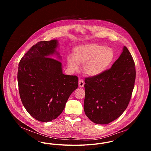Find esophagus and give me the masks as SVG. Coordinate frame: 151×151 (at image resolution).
<instances>
[{"instance_id":"34e87169","label":"esophagus","mask_w":151,"mask_h":151,"mask_svg":"<svg viewBox=\"0 0 151 151\" xmlns=\"http://www.w3.org/2000/svg\"><path fill=\"white\" fill-rule=\"evenodd\" d=\"M84 81H83V80L82 79H79V81H78V84H79V87L82 88L84 86Z\"/></svg>"}]
</instances>
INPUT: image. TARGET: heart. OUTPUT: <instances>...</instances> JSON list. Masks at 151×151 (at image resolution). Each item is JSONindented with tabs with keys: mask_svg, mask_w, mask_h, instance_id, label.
<instances>
[{
	"mask_svg": "<svg viewBox=\"0 0 151 151\" xmlns=\"http://www.w3.org/2000/svg\"><path fill=\"white\" fill-rule=\"evenodd\" d=\"M114 58L112 49L97 43H89L75 47L72 58H67V63L74 71L79 70V65H85L84 71L86 75L97 76L108 70Z\"/></svg>",
	"mask_w": 151,
	"mask_h": 151,
	"instance_id": "heart-1",
	"label": "heart"
}]
</instances>
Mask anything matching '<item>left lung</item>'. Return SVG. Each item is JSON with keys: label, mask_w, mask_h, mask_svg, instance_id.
<instances>
[{"label": "left lung", "mask_w": 151, "mask_h": 151, "mask_svg": "<svg viewBox=\"0 0 151 151\" xmlns=\"http://www.w3.org/2000/svg\"><path fill=\"white\" fill-rule=\"evenodd\" d=\"M136 78L135 63L126 46L111 67L97 76L85 79L84 109L96 124H108L126 109Z\"/></svg>", "instance_id": "8db88e82"}]
</instances>
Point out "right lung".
Returning <instances> with one entry per match:
<instances>
[{
    "instance_id": "1",
    "label": "right lung",
    "mask_w": 151,
    "mask_h": 151,
    "mask_svg": "<svg viewBox=\"0 0 151 151\" xmlns=\"http://www.w3.org/2000/svg\"><path fill=\"white\" fill-rule=\"evenodd\" d=\"M57 40L40 41L33 45L20 61L17 81L22 103L36 120L55 119L63 111L70 96L78 86V78L65 75L62 63L52 58Z\"/></svg>"
}]
</instances>
